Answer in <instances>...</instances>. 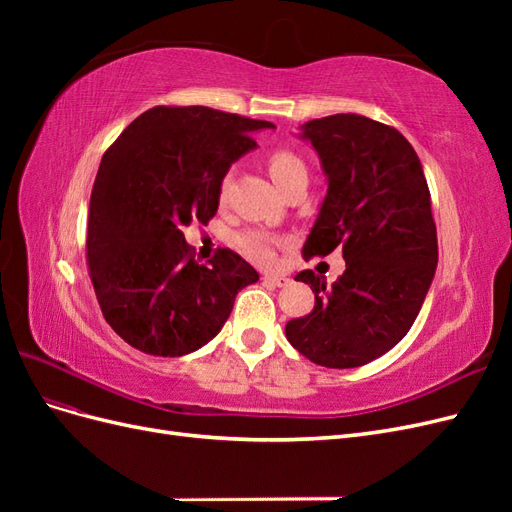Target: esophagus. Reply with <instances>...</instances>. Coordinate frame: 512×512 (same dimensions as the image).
I'll return each mask as SVG.
<instances>
[{"label":"esophagus","instance_id":"1","mask_svg":"<svg viewBox=\"0 0 512 512\" xmlns=\"http://www.w3.org/2000/svg\"><path fill=\"white\" fill-rule=\"evenodd\" d=\"M262 282L269 284V286H277V288H280V286H284L288 280H286L284 275H262Z\"/></svg>","mask_w":512,"mask_h":512}]
</instances>
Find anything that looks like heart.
<instances>
[{
  "instance_id": "b5f03b06",
  "label": "heart",
  "mask_w": 512,
  "mask_h": 512,
  "mask_svg": "<svg viewBox=\"0 0 512 512\" xmlns=\"http://www.w3.org/2000/svg\"><path fill=\"white\" fill-rule=\"evenodd\" d=\"M267 168L269 175L275 181L277 188L282 192L288 188L292 181L297 179H307V166L301 160V156L290 151V149H273L267 156ZM232 181H235V173L228 170V173L222 175L220 185H218V203L224 205L228 200ZM282 241L271 237L265 230H243L235 237V245L239 247V252H243L247 258L258 262V265H271L275 260V247Z\"/></svg>"
}]
</instances>
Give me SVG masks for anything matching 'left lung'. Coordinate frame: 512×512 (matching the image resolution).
<instances>
[{
  "mask_svg": "<svg viewBox=\"0 0 512 512\" xmlns=\"http://www.w3.org/2000/svg\"><path fill=\"white\" fill-rule=\"evenodd\" d=\"M327 173V196L303 245V258L342 247L346 271L333 286L314 271L316 305L286 324L288 342L309 361L350 369L367 365L406 337L438 265V235L421 160L393 126L363 115L307 121Z\"/></svg>",
  "mask_w": 512,
  "mask_h": 512,
  "instance_id": "8db88e82",
  "label": "left lung"
}]
</instances>
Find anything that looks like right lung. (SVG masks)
<instances>
[{
    "label": "right lung",
    "instance_id": "right-lung-1",
    "mask_svg": "<svg viewBox=\"0 0 512 512\" xmlns=\"http://www.w3.org/2000/svg\"><path fill=\"white\" fill-rule=\"evenodd\" d=\"M269 121L209 106H153L104 151L91 190L87 267L104 320L132 348L181 356L218 335L237 292L258 282L220 247L198 265L183 226L207 224L230 164Z\"/></svg>",
    "mask_w": 512,
    "mask_h": 512
}]
</instances>
